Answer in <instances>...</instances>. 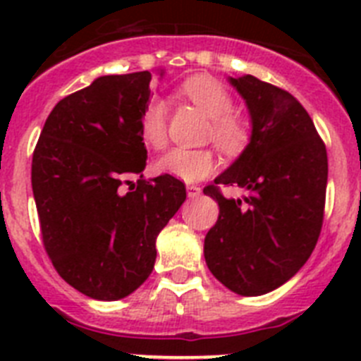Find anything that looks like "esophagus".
<instances>
[{"mask_svg":"<svg viewBox=\"0 0 361 361\" xmlns=\"http://www.w3.org/2000/svg\"><path fill=\"white\" fill-rule=\"evenodd\" d=\"M186 191H188V197H190V199H197V197L200 195V188L199 186H193V184H188L186 186Z\"/></svg>","mask_w":361,"mask_h":361,"instance_id":"obj_1","label":"esophagus"}]
</instances>
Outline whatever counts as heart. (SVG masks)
<instances>
[{
  "mask_svg": "<svg viewBox=\"0 0 361 361\" xmlns=\"http://www.w3.org/2000/svg\"><path fill=\"white\" fill-rule=\"evenodd\" d=\"M183 92L197 106L202 108L212 117L209 137L224 153L235 155L242 152L250 141V132L245 124L233 116V99L224 86L209 75H193L183 86ZM139 135L145 145L152 148H162L168 141V111L161 99H152L142 110L139 121ZM162 173L195 183L215 171L216 159L213 152L206 148H178L170 149L157 161Z\"/></svg>",
  "mask_w": 361,
  "mask_h": 361,
  "instance_id": "obj_1",
  "label": "heart"
}]
</instances>
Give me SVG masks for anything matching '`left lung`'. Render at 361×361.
<instances>
[{"label":"left lung","instance_id":"left-lung-1","mask_svg":"<svg viewBox=\"0 0 361 361\" xmlns=\"http://www.w3.org/2000/svg\"><path fill=\"white\" fill-rule=\"evenodd\" d=\"M228 81L245 101L251 135L215 184L238 186L245 195L226 199L216 186L204 188L219 202V219L204 238V258L229 291L260 296L293 279L317 245L327 152L289 92L255 75Z\"/></svg>","mask_w":361,"mask_h":361}]
</instances>
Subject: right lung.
Masks as SVG:
<instances>
[{
	"mask_svg": "<svg viewBox=\"0 0 361 361\" xmlns=\"http://www.w3.org/2000/svg\"><path fill=\"white\" fill-rule=\"evenodd\" d=\"M149 81L146 70L101 75L61 99L32 157L44 250L65 282L95 300L141 288L157 258V235L186 200L178 178L142 177L148 152L139 121Z\"/></svg>",
	"mask_w": 361,
	"mask_h": 361,
	"instance_id": "right-lung-1",
	"label": "right lung"
}]
</instances>
